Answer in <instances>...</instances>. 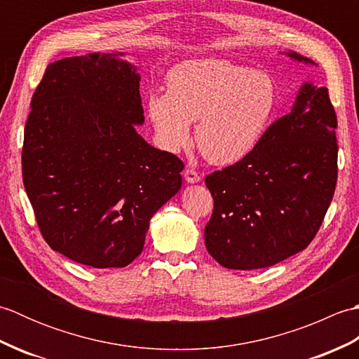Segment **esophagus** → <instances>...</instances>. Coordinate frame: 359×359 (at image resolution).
<instances>
[{"label":"esophagus","mask_w":359,"mask_h":359,"mask_svg":"<svg viewBox=\"0 0 359 359\" xmlns=\"http://www.w3.org/2000/svg\"><path fill=\"white\" fill-rule=\"evenodd\" d=\"M184 177H185V180L188 182V184H197V182H201L199 172L194 171V170H189V168H188V170H185Z\"/></svg>","instance_id":"34e87169"}]
</instances>
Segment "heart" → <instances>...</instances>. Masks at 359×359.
Listing matches in <instances>:
<instances>
[{"label":"heart","mask_w":359,"mask_h":359,"mask_svg":"<svg viewBox=\"0 0 359 359\" xmlns=\"http://www.w3.org/2000/svg\"><path fill=\"white\" fill-rule=\"evenodd\" d=\"M278 106V89L269 74L228 60L202 58L174 66L166 94L148 97V117L160 147H187L196 121L197 148L217 166L248 157L261 143Z\"/></svg>","instance_id":"b5f03b06"}]
</instances>
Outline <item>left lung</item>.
I'll return each instance as SVG.
<instances>
[{"label": "left lung", "mask_w": 359, "mask_h": 359, "mask_svg": "<svg viewBox=\"0 0 359 359\" xmlns=\"http://www.w3.org/2000/svg\"><path fill=\"white\" fill-rule=\"evenodd\" d=\"M290 60L315 65L296 52ZM337 114L325 86L304 81L287 116L266 129L248 157L205 179L215 210L205 247L231 270H256L307 248L338 177Z\"/></svg>", "instance_id": "8db88e82"}]
</instances>
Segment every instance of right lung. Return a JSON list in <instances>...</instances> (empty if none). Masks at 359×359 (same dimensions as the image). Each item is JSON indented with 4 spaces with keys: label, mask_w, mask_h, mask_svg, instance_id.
Wrapping results in <instances>:
<instances>
[{
    "label": "right lung",
    "mask_w": 359,
    "mask_h": 359,
    "mask_svg": "<svg viewBox=\"0 0 359 359\" xmlns=\"http://www.w3.org/2000/svg\"><path fill=\"white\" fill-rule=\"evenodd\" d=\"M123 57L50 63L25 128L22 182L43 238L94 269L131 264L151 217L182 187L180 158L137 133L140 74Z\"/></svg>",
    "instance_id": "1"
}]
</instances>
